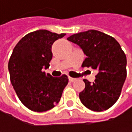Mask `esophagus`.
Returning <instances> with one entry per match:
<instances>
[{
  "mask_svg": "<svg viewBox=\"0 0 132 132\" xmlns=\"http://www.w3.org/2000/svg\"><path fill=\"white\" fill-rule=\"evenodd\" d=\"M69 80L70 81V82H74V81H76V79L75 78H72V77H69Z\"/></svg>",
  "mask_w": 132,
  "mask_h": 132,
  "instance_id": "obj_1",
  "label": "esophagus"
}]
</instances>
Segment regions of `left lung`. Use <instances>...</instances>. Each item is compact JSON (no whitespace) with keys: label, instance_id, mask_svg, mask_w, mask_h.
I'll return each instance as SVG.
<instances>
[{"label":"left lung","instance_id":"1","mask_svg":"<svg viewBox=\"0 0 132 132\" xmlns=\"http://www.w3.org/2000/svg\"><path fill=\"white\" fill-rule=\"evenodd\" d=\"M67 40L79 45L87 56L82 66L98 70L94 82L83 79L86 86L79 93L82 103L95 112L109 109L119 99L127 76L126 56L120 44L95 30L73 34Z\"/></svg>","mask_w":132,"mask_h":132}]
</instances>
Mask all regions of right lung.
Here are the masks:
<instances>
[{
	"label": "right lung",
	"mask_w": 132,
	"mask_h": 132,
	"mask_svg": "<svg viewBox=\"0 0 132 132\" xmlns=\"http://www.w3.org/2000/svg\"><path fill=\"white\" fill-rule=\"evenodd\" d=\"M66 34L39 30L24 36L15 46L8 63L11 82L20 102L29 109L42 112L60 100L69 79L43 72L50 66L53 43Z\"/></svg>",
	"instance_id": "1"
}]
</instances>
